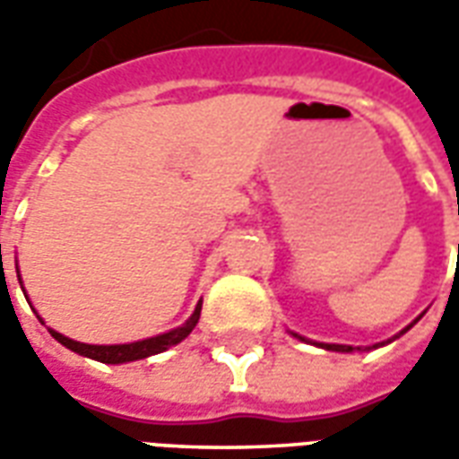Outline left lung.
<instances>
[{"mask_svg":"<svg viewBox=\"0 0 459 459\" xmlns=\"http://www.w3.org/2000/svg\"><path fill=\"white\" fill-rule=\"evenodd\" d=\"M422 318V314L418 318H415V321H412L411 326H405L401 331V333H398V336H393V339H388V341H383V343H376V346H366V349H360V346H346V343H314V346H318V349H326V351H336V353H353V351H370V349H380V346H385V343H391V341H395V339H401L403 333H405V331H411L412 326H415V324H418V321H420ZM289 333H291V336H294V339H299V341H307L304 339V336H299V333H294V331H289Z\"/></svg>","mask_w":459,"mask_h":459,"instance_id":"1","label":"left lung"}]
</instances>
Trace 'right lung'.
<instances>
[{
	"instance_id": "right-lung-1",
	"label": "right lung",
	"mask_w": 459,
	"mask_h": 459,
	"mask_svg": "<svg viewBox=\"0 0 459 459\" xmlns=\"http://www.w3.org/2000/svg\"><path fill=\"white\" fill-rule=\"evenodd\" d=\"M2 269H4V266H2ZM16 276H19V264H16ZM19 284H22V279H19ZM200 311H203V301H197V307H195V311L190 314V318L185 321L183 326L172 328V331H165V333H158V336H151V339L133 341V343H110V346H96V343H81V341L68 339V336L58 333V331H54V328H48V333H51V336H54V339H56L61 346H66L68 351H74V353H79V356L100 360V363H110V366H118V363H131V360L148 359V356H155V353L168 351L170 346H178V343L187 339V336H190V331L197 326V321H200ZM37 318L41 321V324H44V318L39 316V314H37Z\"/></svg>"
}]
</instances>
